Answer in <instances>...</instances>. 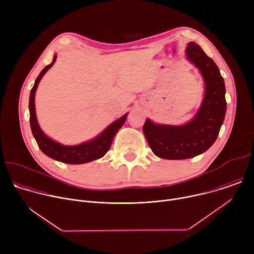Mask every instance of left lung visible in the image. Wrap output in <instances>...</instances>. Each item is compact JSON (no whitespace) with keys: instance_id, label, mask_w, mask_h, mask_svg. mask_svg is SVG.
<instances>
[{"instance_id":"left-lung-1","label":"left lung","mask_w":254,"mask_h":254,"mask_svg":"<svg viewBox=\"0 0 254 254\" xmlns=\"http://www.w3.org/2000/svg\"><path fill=\"white\" fill-rule=\"evenodd\" d=\"M186 58L202 75L205 92L194 118L172 126L146 120L142 131L153 153L162 159L185 160L205 153L215 142L226 114L225 83L220 70L195 42H189Z\"/></svg>"}]
</instances>
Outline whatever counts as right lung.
<instances>
[{"instance_id":"obj_1","label":"right lung","mask_w":254,"mask_h":254,"mask_svg":"<svg viewBox=\"0 0 254 254\" xmlns=\"http://www.w3.org/2000/svg\"><path fill=\"white\" fill-rule=\"evenodd\" d=\"M56 58L57 54H54L53 61L40 72V74L36 78L34 86L32 87L30 92L29 112L30 126L33 136L35 137L36 141H37L40 150L46 156L61 163L78 165L100 159L107 153L108 150H110L115 135L126 123L128 113L124 115L122 118H120L113 124H111L107 127H105L98 135H96L92 139L87 140L85 142H81L79 144H75V146H64V144L47 136L41 129L37 121V117H36L35 92L37 90L38 84L42 79L43 75L55 63Z\"/></svg>"}]
</instances>
